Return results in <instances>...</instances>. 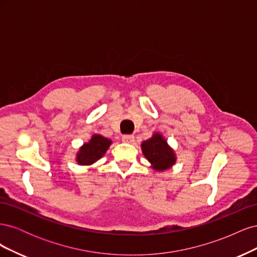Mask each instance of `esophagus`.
<instances>
[{
	"mask_svg": "<svg viewBox=\"0 0 257 257\" xmlns=\"http://www.w3.org/2000/svg\"><path fill=\"white\" fill-rule=\"evenodd\" d=\"M122 141L127 144H133L135 142V136L134 135H123Z\"/></svg>",
	"mask_w": 257,
	"mask_h": 257,
	"instance_id": "obj_1",
	"label": "esophagus"
}]
</instances>
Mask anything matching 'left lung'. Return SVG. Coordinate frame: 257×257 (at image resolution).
I'll use <instances>...</instances> for the list:
<instances>
[{
	"instance_id": "obj_1",
	"label": "left lung",
	"mask_w": 257,
	"mask_h": 257,
	"mask_svg": "<svg viewBox=\"0 0 257 257\" xmlns=\"http://www.w3.org/2000/svg\"><path fill=\"white\" fill-rule=\"evenodd\" d=\"M141 147L144 157L155 172H165L176 164L177 155L175 150L159 132H154L151 138L143 142Z\"/></svg>"
}]
</instances>
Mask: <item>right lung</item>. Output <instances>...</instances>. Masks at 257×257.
<instances>
[{
	"label": "right lung",
	"instance_id": "right-lung-1",
	"mask_svg": "<svg viewBox=\"0 0 257 257\" xmlns=\"http://www.w3.org/2000/svg\"><path fill=\"white\" fill-rule=\"evenodd\" d=\"M112 142L100 134H93L88 143H84L76 153V162L80 166H91L102 159Z\"/></svg>",
	"mask_w": 257,
	"mask_h": 257
}]
</instances>
